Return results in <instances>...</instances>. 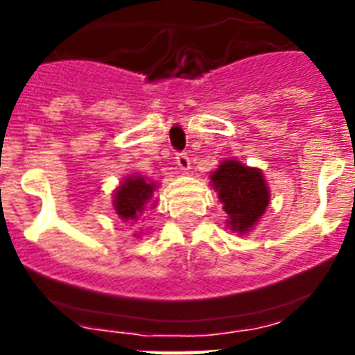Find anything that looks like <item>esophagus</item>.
I'll return each instance as SVG.
<instances>
[{"instance_id":"obj_1","label":"esophagus","mask_w":355,"mask_h":355,"mask_svg":"<svg viewBox=\"0 0 355 355\" xmlns=\"http://www.w3.org/2000/svg\"><path fill=\"white\" fill-rule=\"evenodd\" d=\"M189 164H191V162H189V156L186 155V153H178L177 155L178 169H180V171H188Z\"/></svg>"}]
</instances>
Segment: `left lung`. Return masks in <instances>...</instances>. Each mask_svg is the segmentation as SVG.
<instances>
[{
    "label": "left lung",
    "mask_w": 355,
    "mask_h": 355,
    "mask_svg": "<svg viewBox=\"0 0 355 355\" xmlns=\"http://www.w3.org/2000/svg\"><path fill=\"white\" fill-rule=\"evenodd\" d=\"M210 178L227 211V227L241 236L250 232L269 206L270 193L263 173L237 160H223Z\"/></svg>",
    "instance_id": "8db88e82"
}]
</instances>
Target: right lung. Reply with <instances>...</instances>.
I'll use <instances>...</instances> for the list:
<instances>
[{
  "instance_id": "1",
  "label": "right lung",
  "mask_w": 355,
  "mask_h": 355,
  "mask_svg": "<svg viewBox=\"0 0 355 355\" xmlns=\"http://www.w3.org/2000/svg\"><path fill=\"white\" fill-rule=\"evenodd\" d=\"M158 188L153 180L144 177H127L114 193V208L123 221H138V217L153 200V193ZM155 206V202H153Z\"/></svg>"
}]
</instances>
